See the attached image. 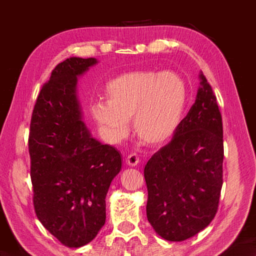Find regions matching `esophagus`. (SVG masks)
Returning a JSON list of instances; mask_svg holds the SVG:
<instances>
[{"label":"esophagus","instance_id":"esophagus-1","mask_svg":"<svg viewBox=\"0 0 256 256\" xmlns=\"http://www.w3.org/2000/svg\"><path fill=\"white\" fill-rule=\"evenodd\" d=\"M126 164H128V166H131V167H136V164H138V157L136 154H131L130 156H128Z\"/></svg>","mask_w":256,"mask_h":256}]
</instances>
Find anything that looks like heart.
Listing matches in <instances>:
<instances>
[{
	"label": "heart",
	"instance_id": "b5f03b06",
	"mask_svg": "<svg viewBox=\"0 0 256 256\" xmlns=\"http://www.w3.org/2000/svg\"><path fill=\"white\" fill-rule=\"evenodd\" d=\"M107 102L92 105L94 120L112 140L128 136V122L142 142L158 146L170 140L178 128L186 102V86L172 72L134 71L110 80Z\"/></svg>",
	"mask_w": 256,
	"mask_h": 256
}]
</instances>
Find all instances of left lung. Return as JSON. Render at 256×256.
Returning <instances> with one entry per match:
<instances>
[{"label":"left lung","mask_w":256,"mask_h":256,"mask_svg":"<svg viewBox=\"0 0 256 256\" xmlns=\"http://www.w3.org/2000/svg\"><path fill=\"white\" fill-rule=\"evenodd\" d=\"M200 80L196 102L172 141L144 167L146 216L170 242L188 240L209 226L222 188V118L202 72Z\"/></svg>","instance_id":"left-lung-1"}]
</instances>
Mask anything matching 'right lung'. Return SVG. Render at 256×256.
<instances>
[{
    "label": "right lung",
    "instance_id": "right-lung-1",
    "mask_svg": "<svg viewBox=\"0 0 256 256\" xmlns=\"http://www.w3.org/2000/svg\"><path fill=\"white\" fill-rule=\"evenodd\" d=\"M97 63L70 58L58 64L30 123L34 212L52 235L74 248L92 242L105 224L106 194L122 168L118 151L92 138L81 120L78 76Z\"/></svg>",
    "mask_w": 256,
    "mask_h": 256
}]
</instances>
